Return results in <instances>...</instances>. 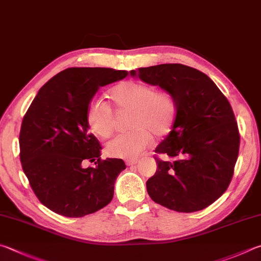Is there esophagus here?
Wrapping results in <instances>:
<instances>
[{"mask_svg": "<svg viewBox=\"0 0 261 261\" xmlns=\"http://www.w3.org/2000/svg\"><path fill=\"white\" fill-rule=\"evenodd\" d=\"M140 163V159H129V161H127L126 164L127 166H134L136 164Z\"/></svg>", "mask_w": 261, "mask_h": 261, "instance_id": "1", "label": "esophagus"}]
</instances>
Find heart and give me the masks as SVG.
Wrapping results in <instances>:
<instances>
[{
    "mask_svg": "<svg viewBox=\"0 0 261 261\" xmlns=\"http://www.w3.org/2000/svg\"><path fill=\"white\" fill-rule=\"evenodd\" d=\"M110 98L118 112H132L129 133L117 136L107 145L112 157L133 159L139 157L152 141V135L163 138L172 129L176 116V102L165 90L141 81L127 80L110 90ZM91 133L108 139L114 130V117L107 104L99 100L91 103L86 113Z\"/></svg>",
    "mask_w": 261,
    "mask_h": 261,
    "instance_id": "obj_1",
    "label": "heart"
}]
</instances>
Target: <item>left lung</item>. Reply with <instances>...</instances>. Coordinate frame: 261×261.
Returning a JSON list of instances; mask_svg holds the SVG:
<instances>
[{
    "label": "left lung",
    "instance_id": "8db88e82",
    "mask_svg": "<svg viewBox=\"0 0 261 261\" xmlns=\"http://www.w3.org/2000/svg\"><path fill=\"white\" fill-rule=\"evenodd\" d=\"M129 73L168 91L176 102L172 130L154 150L176 159L157 158V171L147 181L149 196L176 212L207 207L227 190L239 157L240 133L229 102L206 74L182 64Z\"/></svg>",
    "mask_w": 261,
    "mask_h": 261
}]
</instances>
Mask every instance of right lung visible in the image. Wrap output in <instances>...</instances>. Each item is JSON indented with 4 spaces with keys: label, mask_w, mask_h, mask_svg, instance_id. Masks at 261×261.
<instances>
[{
    "label": "right lung",
    "mask_w": 261,
    "mask_h": 261,
    "mask_svg": "<svg viewBox=\"0 0 261 261\" xmlns=\"http://www.w3.org/2000/svg\"><path fill=\"white\" fill-rule=\"evenodd\" d=\"M127 74L105 67L66 68L39 90L27 110L19 134L21 166L36 197L53 212L81 218L112 200L126 165L122 159H100L102 147L88 132L86 113L100 87ZM86 160L96 166L85 169Z\"/></svg>",
    "instance_id": "obj_1"
}]
</instances>
